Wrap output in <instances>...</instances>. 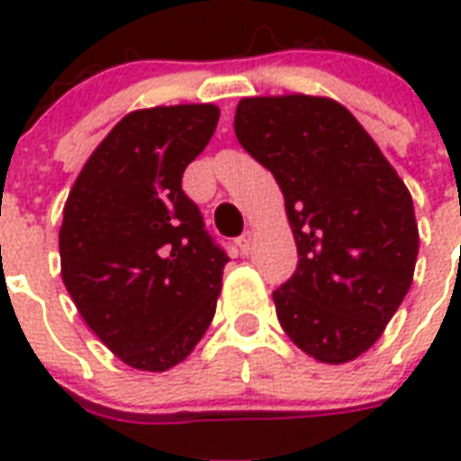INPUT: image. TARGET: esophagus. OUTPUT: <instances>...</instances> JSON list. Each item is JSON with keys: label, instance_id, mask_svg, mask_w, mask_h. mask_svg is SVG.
I'll list each match as a JSON object with an SVG mask.
<instances>
[{"label": "esophagus", "instance_id": "obj_1", "mask_svg": "<svg viewBox=\"0 0 461 461\" xmlns=\"http://www.w3.org/2000/svg\"><path fill=\"white\" fill-rule=\"evenodd\" d=\"M251 244H253V234H251V231H244V234H241V237L237 239V246H239V251H241V253L251 251Z\"/></svg>", "mask_w": 461, "mask_h": 461}]
</instances>
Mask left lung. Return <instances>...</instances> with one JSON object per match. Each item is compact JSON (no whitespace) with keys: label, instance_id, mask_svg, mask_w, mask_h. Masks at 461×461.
I'll use <instances>...</instances> for the list:
<instances>
[{"label":"left lung","instance_id":"left-lung-1","mask_svg":"<svg viewBox=\"0 0 461 461\" xmlns=\"http://www.w3.org/2000/svg\"><path fill=\"white\" fill-rule=\"evenodd\" d=\"M234 131L280 184L296 239V273L273 292L277 321L322 364L361 357L414 280L419 227L409 188L330 97H244Z\"/></svg>","mask_w":461,"mask_h":461}]
</instances>
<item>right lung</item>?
I'll list each match as a JSON object with an SVG mask.
<instances>
[{"mask_svg": "<svg viewBox=\"0 0 461 461\" xmlns=\"http://www.w3.org/2000/svg\"><path fill=\"white\" fill-rule=\"evenodd\" d=\"M215 104L126 114L83 165L64 205L61 280L104 347L139 371H167L215 315L227 253L181 176L215 133Z\"/></svg>", "mask_w": 461, "mask_h": 461, "instance_id": "add662e5", "label": "right lung"}]
</instances>
